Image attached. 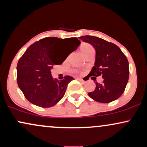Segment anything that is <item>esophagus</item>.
<instances>
[{"instance_id":"34e87169","label":"esophagus","mask_w":147,"mask_h":147,"mask_svg":"<svg viewBox=\"0 0 147 147\" xmlns=\"http://www.w3.org/2000/svg\"><path fill=\"white\" fill-rule=\"evenodd\" d=\"M77 79V80H79V81H80V82H84V81L83 80V79H82V78H76Z\"/></svg>"}]
</instances>
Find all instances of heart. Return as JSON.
<instances>
[{"label":"heart","instance_id":"b5f03b06","mask_svg":"<svg viewBox=\"0 0 147 147\" xmlns=\"http://www.w3.org/2000/svg\"><path fill=\"white\" fill-rule=\"evenodd\" d=\"M79 50H80V52H82V54L84 57L86 56L88 54H89L90 52L94 51L93 47H92L90 44L87 43H82V44L80 45V47H79ZM71 72L74 74H79V75H82V74L84 73L83 71L78 70V69H72Z\"/></svg>","mask_w":147,"mask_h":147}]
</instances>
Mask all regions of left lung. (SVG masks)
<instances>
[{"instance_id":"1","label":"left lung","mask_w":147,"mask_h":147,"mask_svg":"<svg viewBox=\"0 0 147 147\" xmlns=\"http://www.w3.org/2000/svg\"><path fill=\"white\" fill-rule=\"evenodd\" d=\"M80 39L90 43L96 50L95 65L88 76H102V83H96L95 90L88 95L96 102L109 103L124 92L129 77V61L120 48L114 43L93 36H83Z\"/></svg>"}]
</instances>
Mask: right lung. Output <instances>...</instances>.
<instances>
[{"instance_id": "add662e5", "label": "right lung", "mask_w": 147, "mask_h": 147, "mask_svg": "<svg viewBox=\"0 0 147 147\" xmlns=\"http://www.w3.org/2000/svg\"><path fill=\"white\" fill-rule=\"evenodd\" d=\"M80 41L76 37L62 39L46 37L27 49L17 64V83L25 98L40 107L53 106L63 97L68 84L74 79L65 76L58 81L52 77L50 70L61 64Z\"/></svg>"}]
</instances>
